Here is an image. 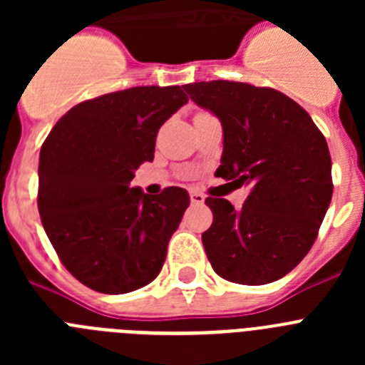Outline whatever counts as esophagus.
Here are the masks:
<instances>
[{"label":"esophagus","instance_id":"esophagus-1","mask_svg":"<svg viewBox=\"0 0 365 365\" xmlns=\"http://www.w3.org/2000/svg\"><path fill=\"white\" fill-rule=\"evenodd\" d=\"M190 199H192L193 205H202L205 202V195L201 192H190Z\"/></svg>","mask_w":365,"mask_h":365}]
</instances>
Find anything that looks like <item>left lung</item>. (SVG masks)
<instances>
[{"label":"left lung","instance_id":"obj_1","mask_svg":"<svg viewBox=\"0 0 365 365\" xmlns=\"http://www.w3.org/2000/svg\"><path fill=\"white\" fill-rule=\"evenodd\" d=\"M221 120L215 175L250 186L241 210L208 197L214 221L202 234L212 269L234 283L265 285L307 256L333 197L331 155L309 113L283 93L212 80L185 86Z\"/></svg>","mask_w":365,"mask_h":365}]
</instances>
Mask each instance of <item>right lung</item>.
I'll list each match as a JSON object with an SVG mask.
<instances>
[{"instance_id":"right-lung-1","label":"right lung","mask_w":365,"mask_h":365,"mask_svg":"<svg viewBox=\"0 0 365 365\" xmlns=\"http://www.w3.org/2000/svg\"><path fill=\"white\" fill-rule=\"evenodd\" d=\"M188 102L179 86H143L74 106L45 138L38 210L66 269L104 294L137 291L159 276L188 192L153 197L131 188L151 163L159 128Z\"/></svg>"}]
</instances>
